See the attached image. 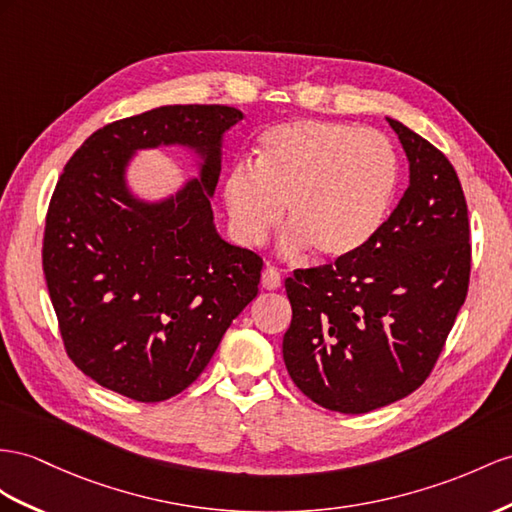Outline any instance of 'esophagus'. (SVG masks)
Listing matches in <instances>:
<instances>
[{
	"mask_svg": "<svg viewBox=\"0 0 512 512\" xmlns=\"http://www.w3.org/2000/svg\"><path fill=\"white\" fill-rule=\"evenodd\" d=\"M261 287H264V290H279L281 274L277 268H266L261 272Z\"/></svg>",
	"mask_w": 512,
	"mask_h": 512,
	"instance_id": "34e87169",
	"label": "esophagus"
}]
</instances>
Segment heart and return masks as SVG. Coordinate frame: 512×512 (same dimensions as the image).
<instances>
[{
	"mask_svg": "<svg viewBox=\"0 0 512 512\" xmlns=\"http://www.w3.org/2000/svg\"><path fill=\"white\" fill-rule=\"evenodd\" d=\"M398 183V155L381 131L303 119L268 127L255 168L235 164L222 181L233 238L261 246L287 209L283 251L311 246L322 259H346L381 229Z\"/></svg>",
	"mask_w": 512,
	"mask_h": 512,
	"instance_id": "b5f03b06",
	"label": "heart"
}]
</instances>
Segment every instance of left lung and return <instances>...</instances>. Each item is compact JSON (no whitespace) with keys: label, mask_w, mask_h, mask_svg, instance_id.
Listing matches in <instances>:
<instances>
[{"label":"left lung","mask_w":512,"mask_h":512,"mask_svg":"<svg viewBox=\"0 0 512 512\" xmlns=\"http://www.w3.org/2000/svg\"><path fill=\"white\" fill-rule=\"evenodd\" d=\"M387 121L411 168L398 207L355 255L285 279V368L309 400L337 413H368L422 387L469 287V216L456 170L435 144Z\"/></svg>","instance_id":"8db88e82"}]
</instances>
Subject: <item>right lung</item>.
<instances>
[{
  "label": "right lung",
  "instance_id": "obj_1",
  "mask_svg": "<svg viewBox=\"0 0 512 512\" xmlns=\"http://www.w3.org/2000/svg\"><path fill=\"white\" fill-rule=\"evenodd\" d=\"M242 119L229 106H164L103 125L64 166L51 194L43 272L69 359L136 402L190 387L257 296L264 261L214 229L218 144ZM190 143L204 177L175 200H131L122 168L134 148Z\"/></svg>",
  "mask_w": 512,
  "mask_h": 512
}]
</instances>
